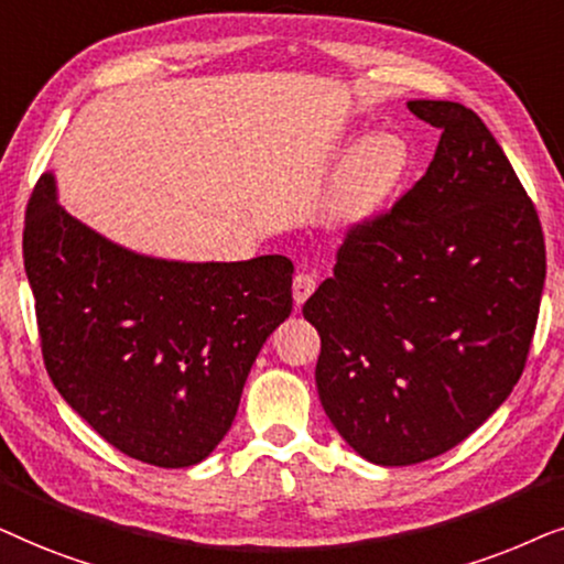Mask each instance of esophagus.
<instances>
[{
	"label": "esophagus",
	"instance_id": "obj_1",
	"mask_svg": "<svg viewBox=\"0 0 564 564\" xmlns=\"http://www.w3.org/2000/svg\"><path fill=\"white\" fill-rule=\"evenodd\" d=\"M314 289H317V278L312 273H299L294 278V302L296 306H302L306 299L314 294Z\"/></svg>",
	"mask_w": 564,
	"mask_h": 564
}]
</instances>
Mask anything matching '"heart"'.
Listing matches in <instances>:
<instances>
[{
    "instance_id": "obj_1",
    "label": "heart",
    "mask_w": 564,
    "mask_h": 564,
    "mask_svg": "<svg viewBox=\"0 0 564 564\" xmlns=\"http://www.w3.org/2000/svg\"><path fill=\"white\" fill-rule=\"evenodd\" d=\"M404 144L397 137L379 133L358 147L345 170L337 208L345 216H366L384 204L404 170Z\"/></svg>"
}]
</instances>
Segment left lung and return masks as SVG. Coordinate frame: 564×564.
I'll return each instance as SVG.
<instances>
[{
    "instance_id": "1",
    "label": "left lung",
    "mask_w": 564,
    "mask_h": 564,
    "mask_svg": "<svg viewBox=\"0 0 564 564\" xmlns=\"http://www.w3.org/2000/svg\"><path fill=\"white\" fill-rule=\"evenodd\" d=\"M441 129L425 175L352 224L306 299L317 392L352 452L408 467L475 433L527 366L546 275L539 214L475 110L410 100Z\"/></svg>"
}]
</instances>
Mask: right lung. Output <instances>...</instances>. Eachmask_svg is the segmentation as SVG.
<instances>
[{
	"instance_id": "right-lung-1",
	"label": "right lung",
	"mask_w": 564,
	"mask_h": 564,
	"mask_svg": "<svg viewBox=\"0 0 564 564\" xmlns=\"http://www.w3.org/2000/svg\"><path fill=\"white\" fill-rule=\"evenodd\" d=\"M22 258L58 394L131 459L204 462L227 435L254 358L291 314L283 254L177 262L112 245L37 180Z\"/></svg>"
}]
</instances>
